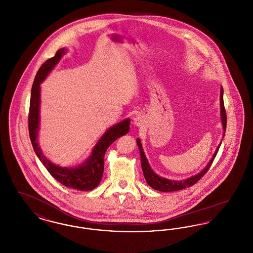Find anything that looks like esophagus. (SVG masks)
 I'll use <instances>...</instances> for the list:
<instances>
[{"instance_id": "obj_1", "label": "esophagus", "mask_w": 253, "mask_h": 253, "mask_svg": "<svg viewBox=\"0 0 253 253\" xmlns=\"http://www.w3.org/2000/svg\"><path fill=\"white\" fill-rule=\"evenodd\" d=\"M145 120L143 117L141 116H137L133 119V125L136 127H141L144 125Z\"/></svg>"}]
</instances>
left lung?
Here are the masks:
<instances>
[{"instance_id": "1", "label": "left lung", "mask_w": 253, "mask_h": 253, "mask_svg": "<svg viewBox=\"0 0 253 253\" xmlns=\"http://www.w3.org/2000/svg\"><path fill=\"white\" fill-rule=\"evenodd\" d=\"M223 87H221L220 90V115H221V122L223 125V138L225 135V132H226V127H227V115H226V110L224 107V97H223ZM222 143V141L220 142V144L218 145L213 156L211 157V159L210 160V162L206 165L205 167L200 172H198L197 174L193 175L187 179H183V180H170V179H167L165 177H161L158 174H157L149 164L148 159L145 156L144 151L142 148V144L139 138L136 139V144L138 146L139 149V153H140V160H141V167H142V170H143V174H144L145 179L147 181L148 185L150 187H152L153 189L159 191V192H163V193H167V192H175V191H180L183 189H186L188 187L193 186V184H195L197 181L199 180L205 173L209 170V169L211 167L214 157H216L218 150L220 148V145Z\"/></svg>"}]
</instances>
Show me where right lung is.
<instances>
[{"mask_svg":"<svg viewBox=\"0 0 253 253\" xmlns=\"http://www.w3.org/2000/svg\"><path fill=\"white\" fill-rule=\"evenodd\" d=\"M66 49L60 48L56 55L46 60L37 73L30 98V108L28 117L29 136L37 157L42 165L48 170L49 173L65 187L73 188L80 191H91L100 183L104 169V155L114 141L119 137L128 133L130 128V119L119 122L110 127L102 136L98 139L92 150L91 156L84 162L77 167H61L45 157L39 146L38 132L40 130V105H41V84L46 79L49 73L59 63L61 57L66 53Z\"/></svg>","mask_w":253,"mask_h":253,"instance_id":"right-lung-1","label":"right lung"}]
</instances>
